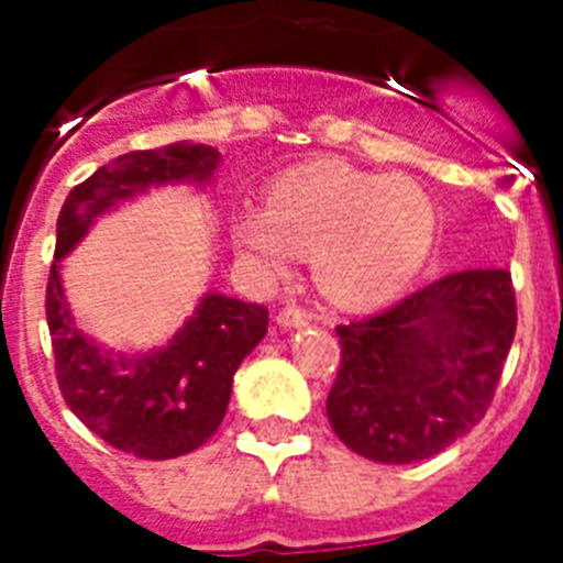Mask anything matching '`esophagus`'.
Instances as JSON below:
<instances>
[{
  "mask_svg": "<svg viewBox=\"0 0 563 563\" xmlns=\"http://www.w3.org/2000/svg\"><path fill=\"white\" fill-rule=\"evenodd\" d=\"M277 324L289 327V330H295V327H307L312 324V312L298 307V303H289V307H283L280 312H277Z\"/></svg>",
  "mask_w": 563,
  "mask_h": 563,
  "instance_id": "1",
  "label": "esophagus"
}]
</instances>
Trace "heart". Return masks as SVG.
I'll list each match as a JSON object with an SVG mask.
<instances>
[{"instance_id":"obj_1","label":"heart","mask_w":563,"mask_h":563,"mask_svg":"<svg viewBox=\"0 0 563 563\" xmlns=\"http://www.w3.org/2000/svg\"><path fill=\"white\" fill-rule=\"evenodd\" d=\"M435 228V207L415 180L316 161L274 178L265 207L233 212L230 236L272 277L289 274L295 254H312L330 298L374 307L418 277Z\"/></svg>"}]
</instances>
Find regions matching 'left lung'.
Returning a JSON list of instances; mask_svg holds the SVG:
<instances>
[{
	"mask_svg": "<svg viewBox=\"0 0 563 563\" xmlns=\"http://www.w3.org/2000/svg\"><path fill=\"white\" fill-rule=\"evenodd\" d=\"M515 330L508 268L446 274L379 316L335 327L330 427L371 462L438 455L485 418Z\"/></svg>",
	"mask_w": 563,
	"mask_h": 563,
	"instance_id": "1",
	"label": "left lung"
}]
</instances>
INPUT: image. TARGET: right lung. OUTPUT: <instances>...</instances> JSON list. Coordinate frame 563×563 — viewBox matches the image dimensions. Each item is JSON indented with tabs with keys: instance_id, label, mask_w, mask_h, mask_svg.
Here are the masks:
<instances>
[{
	"instance_id": "1",
	"label": "right lung",
	"mask_w": 563,
	"mask_h": 563,
	"mask_svg": "<svg viewBox=\"0 0 563 563\" xmlns=\"http://www.w3.org/2000/svg\"><path fill=\"white\" fill-rule=\"evenodd\" d=\"M216 163L219 152L210 145L178 143L163 152L122 154L66 195L57 216L55 263L46 283L57 388L75 418L104 444L148 462L187 455L210 441L228 411L233 374L268 330V309L207 295L163 351L110 356L75 327L57 260L117 201L154 184L207 180Z\"/></svg>"
}]
</instances>
